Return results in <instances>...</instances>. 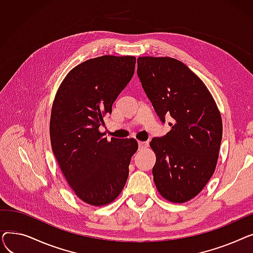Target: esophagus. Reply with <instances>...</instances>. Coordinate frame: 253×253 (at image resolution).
<instances>
[{
  "label": "esophagus",
  "instance_id": "34e87169",
  "mask_svg": "<svg viewBox=\"0 0 253 253\" xmlns=\"http://www.w3.org/2000/svg\"><path fill=\"white\" fill-rule=\"evenodd\" d=\"M139 149H147L149 147V141H138Z\"/></svg>",
  "mask_w": 253,
  "mask_h": 253
}]
</instances>
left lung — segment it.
Here are the masks:
<instances>
[{
  "instance_id": "obj_1",
  "label": "left lung",
  "mask_w": 253,
  "mask_h": 253,
  "mask_svg": "<svg viewBox=\"0 0 253 253\" xmlns=\"http://www.w3.org/2000/svg\"><path fill=\"white\" fill-rule=\"evenodd\" d=\"M137 76L161 122L172 118V129L150 143L156 188L171 202H187L215 170L222 137L219 111L204 83L177 59L139 57Z\"/></svg>"
}]
</instances>
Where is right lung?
<instances>
[{
  "instance_id": "obj_1",
  "label": "right lung",
  "mask_w": 253,
  "mask_h": 253,
  "mask_svg": "<svg viewBox=\"0 0 253 253\" xmlns=\"http://www.w3.org/2000/svg\"><path fill=\"white\" fill-rule=\"evenodd\" d=\"M134 56L105 55L77 65L61 83L53 102L50 139L62 173L82 201L113 202L129 175L133 138L103 137V116L133 77Z\"/></svg>"
}]
</instances>
